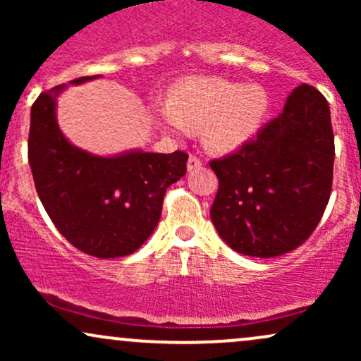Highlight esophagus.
<instances>
[{
	"label": "esophagus",
	"instance_id": "1",
	"mask_svg": "<svg viewBox=\"0 0 361 361\" xmlns=\"http://www.w3.org/2000/svg\"><path fill=\"white\" fill-rule=\"evenodd\" d=\"M186 168H188V171H197V169L202 168V161L198 159L197 156H190L188 157V163H186Z\"/></svg>",
	"mask_w": 361,
	"mask_h": 361
}]
</instances>
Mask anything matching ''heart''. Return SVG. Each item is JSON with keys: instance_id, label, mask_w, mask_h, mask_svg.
<instances>
[{"instance_id": "1", "label": "heart", "mask_w": 361, "mask_h": 361, "mask_svg": "<svg viewBox=\"0 0 361 361\" xmlns=\"http://www.w3.org/2000/svg\"><path fill=\"white\" fill-rule=\"evenodd\" d=\"M261 85H241L217 76H190L169 90L168 103L151 105V117L169 135L202 127V140L214 152H231L258 134L270 111Z\"/></svg>"}]
</instances>
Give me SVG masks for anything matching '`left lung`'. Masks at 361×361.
<instances>
[{"instance_id":"8db88e82","label":"left lung","mask_w":361,"mask_h":361,"mask_svg":"<svg viewBox=\"0 0 361 361\" xmlns=\"http://www.w3.org/2000/svg\"><path fill=\"white\" fill-rule=\"evenodd\" d=\"M333 164L329 105L300 85L255 140L210 163L219 178L210 219L222 241L255 258L295 250L324 214Z\"/></svg>"}]
</instances>
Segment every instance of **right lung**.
<instances>
[{"instance_id": "obj_1", "label": "right lung", "mask_w": 361, "mask_h": 361, "mask_svg": "<svg viewBox=\"0 0 361 361\" xmlns=\"http://www.w3.org/2000/svg\"><path fill=\"white\" fill-rule=\"evenodd\" d=\"M100 76L69 81L82 85ZM59 85L42 93L30 111L28 163L37 193L57 231L97 258L137 251L154 233L164 192L186 173L185 152L142 149L98 156L74 144L57 123Z\"/></svg>"}]
</instances>
